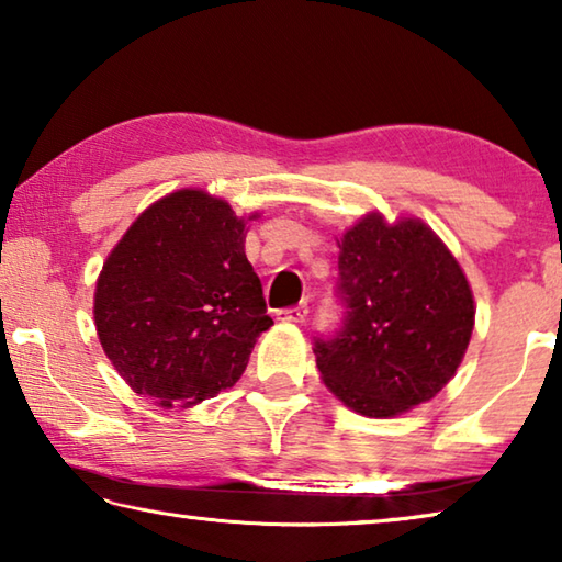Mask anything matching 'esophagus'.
<instances>
[{
	"instance_id": "1",
	"label": "esophagus",
	"mask_w": 562,
	"mask_h": 562,
	"mask_svg": "<svg viewBox=\"0 0 562 562\" xmlns=\"http://www.w3.org/2000/svg\"><path fill=\"white\" fill-rule=\"evenodd\" d=\"M310 317V307L307 304H297V307H288V310H278V319L282 322H307Z\"/></svg>"
}]
</instances>
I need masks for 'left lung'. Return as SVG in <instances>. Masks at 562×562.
Wrapping results in <instances>:
<instances>
[{
  "instance_id": "obj_1",
  "label": "left lung",
  "mask_w": 562,
  "mask_h": 562,
  "mask_svg": "<svg viewBox=\"0 0 562 562\" xmlns=\"http://www.w3.org/2000/svg\"><path fill=\"white\" fill-rule=\"evenodd\" d=\"M341 322L315 337L317 369L349 408L396 416L429 402L459 369L473 294L453 255L422 221L367 215L339 245Z\"/></svg>"
}]
</instances>
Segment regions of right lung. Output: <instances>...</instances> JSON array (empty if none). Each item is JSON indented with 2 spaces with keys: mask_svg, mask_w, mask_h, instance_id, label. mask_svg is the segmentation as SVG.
Masks as SVG:
<instances>
[{
  "mask_svg": "<svg viewBox=\"0 0 562 562\" xmlns=\"http://www.w3.org/2000/svg\"><path fill=\"white\" fill-rule=\"evenodd\" d=\"M93 319L116 372L160 406L233 386L272 325L245 223L203 190L160 198L103 265Z\"/></svg>",
  "mask_w": 562,
  "mask_h": 562,
  "instance_id": "add662e5",
  "label": "right lung"
}]
</instances>
